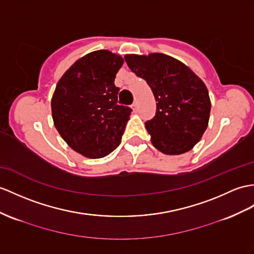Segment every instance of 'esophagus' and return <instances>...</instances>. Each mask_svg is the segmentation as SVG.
Instances as JSON below:
<instances>
[{"mask_svg": "<svg viewBox=\"0 0 254 254\" xmlns=\"http://www.w3.org/2000/svg\"><path fill=\"white\" fill-rule=\"evenodd\" d=\"M131 109H132L133 112H137V111H138V102L137 101L133 102V104L131 106Z\"/></svg>", "mask_w": 254, "mask_h": 254, "instance_id": "1", "label": "esophagus"}]
</instances>
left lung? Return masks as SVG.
<instances>
[{"instance_id":"1","label":"left lung","mask_w":254,"mask_h":254,"mask_svg":"<svg viewBox=\"0 0 254 254\" xmlns=\"http://www.w3.org/2000/svg\"><path fill=\"white\" fill-rule=\"evenodd\" d=\"M126 64L146 80L156 101V114L145 122L152 144L166 155H181L198 143L211 110L207 86L190 67L171 56L129 54Z\"/></svg>"}]
</instances>
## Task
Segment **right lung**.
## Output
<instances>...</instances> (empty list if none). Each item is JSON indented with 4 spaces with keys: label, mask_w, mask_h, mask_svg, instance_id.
<instances>
[{
    "label": "right lung",
    "mask_w": 254,
    "mask_h": 254,
    "mask_svg": "<svg viewBox=\"0 0 254 254\" xmlns=\"http://www.w3.org/2000/svg\"><path fill=\"white\" fill-rule=\"evenodd\" d=\"M124 58L107 49L77 59L52 98L54 125L72 150L87 158L109 155L120 145L131 110L117 106L114 85Z\"/></svg>",
    "instance_id": "1"
}]
</instances>
